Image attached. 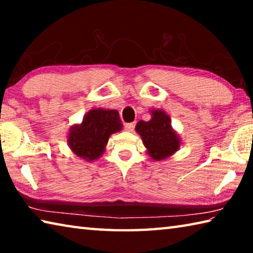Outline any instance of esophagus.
Listing matches in <instances>:
<instances>
[{"label": "esophagus", "mask_w": 253, "mask_h": 253, "mask_svg": "<svg viewBox=\"0 0 253 253\" xmlns=\"http://www.w3.org/2000/svg\"><path fill=\"white\" fill-rule=\"evenodd\" d=\"M135 125H136V123H127V124H125V129L127 131H132L135 128Z\"/></svg>", "instance_id": "obj_1"}]
</instances>
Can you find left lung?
<instances>
[{
  "mask_svg": "<svg viewBox=\"0 0 253 253\" xmlns=\"http://www.w3.org/2000/svg\"><path fill=\"white\" fill-rule=\"evenodd\" d=\"M151 114V121H139L135 129L154 161L166 160L178 151L181 138L173 129L170 118L164 110L152 109Z\"/></svg>",
  "mask_w": 253,
  "mask_h": 253,
  "instance_id": "8db88e82",
  "label": "left lung"
}]
</instances>
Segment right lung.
Segmentation results:
<instances>
[{
	"label": "right lung",
	"instance_id": "add662e5",
	"mask_svg": "<svg viewBox=\"0 0 253 253\" xmlns=\"http://www.w3.org/2000/svg\"><path fill=\"white\" fill-rule=\"evenodd\" d=\"M122 128L117 110L93 108L84 115L83 122L71 126L67 142L77 156L93 162L104 154L110 135Z\"/></svg>",
	"mask_w": 253,
	"mask_h": 253
}]
</instances>
